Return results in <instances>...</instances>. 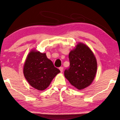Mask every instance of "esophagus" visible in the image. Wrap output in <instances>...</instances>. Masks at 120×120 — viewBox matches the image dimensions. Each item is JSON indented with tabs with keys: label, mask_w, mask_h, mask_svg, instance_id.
Wrapping results in <instances>:
<instances>
[{
	"label": "esophagus",
	"mask_w": 120,
	"mask_h": 120,
	"mask_svg": "<svg viewBox=\"0 0 120 120\" xmlns=\"http://www.w3.org/2000/svg\"><path fill=\"white\" fill-rule=\"evenodd\" d=\"M60 72H61V73H62V72H63V67H60Z\"/></svg>",
	"instance_id": "34e87169"
}]
</instances>
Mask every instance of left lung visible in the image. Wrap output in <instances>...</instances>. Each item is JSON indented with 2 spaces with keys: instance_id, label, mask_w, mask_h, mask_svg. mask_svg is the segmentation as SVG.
I'll return each instance as SVG.
<instances>
[{
  "instance_id": "left-lung-1",
  "label": "left lung",
  "mask_w": 120,
  "mask_h": 120,
  "mask_svg": "<svg viewBox=\"0 0 120 120\" xmlns=\"http://www.w3.org/2000/svg\"><path fill=\"white\" fill-rule=\"evenodd\" d=\"M70 67L64 76L71 85L81 90L91 84L97 69L96 57L89 47L79 42L69 54Z\"/></svg>"
}]
</instances>
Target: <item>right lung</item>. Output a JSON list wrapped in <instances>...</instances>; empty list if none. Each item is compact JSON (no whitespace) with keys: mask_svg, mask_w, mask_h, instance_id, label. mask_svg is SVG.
I'll return each instance as SVG.
<instances>
[{"mask_svg":"<svg viewBox=\"0 0 120 120\" xmlns=\"http://www.w3.org/2000/svg\"><path fill=\"white\" fill-rule=\"evenodd\" d=\"M23 74L28 82L39 91L48 87L53 78L60 73L46 53L36 50L29 52L24 64Z\"/></svg>","mask_w":120,"mask_h":120,"instance_id":"obj_1","label":"right lung"}]
</instances>
